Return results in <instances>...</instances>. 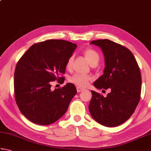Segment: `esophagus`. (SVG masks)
<instances>
[{"label":"esophagus","mask_w":151,"mask_h":151,"mask_svg":"<svg viewBox=\"0 0 151 151\" xmlns=\"http://www.w3.org/2000/svg\"><path fill=\"white\" fill-rule=\"evenodd\" d=\"M76 89H77V91L78 92H81V91H82L83 90H84V88H82L81 87H79V86H78L77 88H76Z\"/></svg>","instance_id":"34e87169"}]
</instances>
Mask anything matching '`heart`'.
Listing matches in <instances>:
<instances>
[{
	"instance_id": "obj_1",
	"label": "heart",
	"mask_w": 151,
	"mask_h": 151,
	"mask_svg": "<svg viewBox=\"0 0 151 151\" xmlns=\"http://www.w3.org/2000/svg\"><path fill=\"white\" fill-rule=\"evenodd\" d=\"M84 54L86 57V58L90 63V65H93L94 63H98L100 56L97 51L88 48L84 51ZM74 60V55L70 56L66 62V68L69 69L71 68L73 63ZM91 81V77L88 75H81V74H75L73 75L71 77L69 78V82L75 84L79 87H85L88 86L89 81Z\"/></svg>"
}]
</instances>
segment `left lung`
Wrapping results in <instances>:
<instances>
[{
  "label": "left lung",
  "mask_w": 151,
  "mask_h": 151,
  "mask_svg": "<svg viewBox=\"0 0 151 151\" xmlns=\"http://www.w3.org/2000/svg\"><path fill=\"white\" fill-rule=\"evenodd\" d=\"M90 44L104 54V74L94 82L97 89H110L106 97L91 90L89 110L102 125L117 127L131 117L139 103L142 76L135 57L127 48L109 40L92 41Z\"/></svg>",
  "instance_id": "left-lung-1"
}]
</instances>
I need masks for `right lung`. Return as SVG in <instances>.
Instances as JSON below:
<instances>
[{"label":"right lung","mask_w":151,"mask_h":151,"mask_svg":"<svg viewBox=\"0 0 151 151\" xmlns=\"http://www.w3.org/2000/svg\"><path fill=\"white\" fill-rule=\"evenodd\" d=\"M77 47L62 40H49L31 46L19 60L14 73L15 98L25 117L40 125L52 124L65 114L77 91L71 83L52 90L51 82L65 72L66 62Z\"/></svg>","instance_id":"add662e5"}]
</instances>
